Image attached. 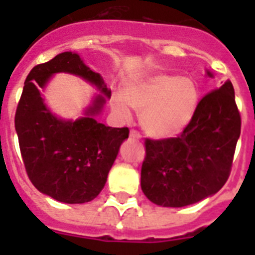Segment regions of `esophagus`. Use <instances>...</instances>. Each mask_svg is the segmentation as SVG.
<instances>
[{"mask_svg":"<svg viewBox=\"0 0 255 255\" xmlns=\"http://www.w3.org/2000/svg\"><path fill=\"white\" fill-rule=\"evenodd\" d=\"M129 136H131L132 139H135V140L141 139V133H140L139 131H136V129H131V132H129Z\"/></svg>","mask_w":255,"mask_h":255,"instance_id":"1","label":"esophagus"}]
</instances>
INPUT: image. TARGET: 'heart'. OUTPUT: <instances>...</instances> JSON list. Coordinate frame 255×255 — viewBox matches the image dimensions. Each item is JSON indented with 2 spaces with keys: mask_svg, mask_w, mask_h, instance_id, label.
Masks as SVG:
<instances>
[{
  "mask_svg": "<svg viewBox=\"0 0 255 255\" xmlns=\"http://www.w3.org/2000/svg\"><path fill=\"white\" fill-rule=\"evenodd\" d=\"M198 103V88L189 78L159 74L112 96L111 106L120 116L129 118L128 104L141 112V126L155 136L177 133L189 123Z\"/></svg>",
  "mask_w": 255,
  "mask_h": 255,
  "instance_id": "obj_1",
  "label": "heart"
}]
</instances>
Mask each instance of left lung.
<instances>
[{
	"label": "left lung",
	"mask_w": 255,
	"mask_h": 255,
	"mask_svg": "<svg viewBox=\"0 0 255 255\" xmlns=\"http://www.w3.org/2000/svg\"><path fill=\"white\" fill-rule=\"evenodd\" d=\"M240 133L241 115L228 81L202 96L176 137L145 139L144 194L156 205L181 208L217 193L229 178Z\"/></svg>",
	"instance_id": "obj_1"
}]
</instances>
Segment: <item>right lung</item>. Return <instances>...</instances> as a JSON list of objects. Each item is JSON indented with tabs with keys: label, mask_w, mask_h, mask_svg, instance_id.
<instances>
[{
	"label": "right lung",
	"mask_w": 255,
	"mask_h": 255,
	"mask_svg": "<svg viewBox=\"0 0 255 255\" xmlns=\"http://www.w3.org/2000/svg\"><path fill=\"white\" fill-rule=\"evenodd\" d=\"M55 72H70L91 81L104 92L88 112L87 118L66 122L54 117L43 104L39 88ZM111 91L98 73L78 54H58L51 61L34 66L23 86L15 111V131L26 173L39 192L66 204L94 200L103 189L127 127L112 128L94 116Z\"/></svg>",
	"instance_id": "add662e5"
}]
</instances>
